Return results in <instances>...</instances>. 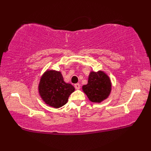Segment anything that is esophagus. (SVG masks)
Instances as JSON below:
<instances>
[{"instance_id": "esophagus-1", "label": "esophagus", "mask_w": 151, "mask_h": 151, "mask_svg": "<svg viewBox=\"0 0 151 151\" xmlns=\"http://www.w3.org/2000/svg\"><path fill=\"white\" fill-rule=\"evenodd\" d=\"M75 88L76 89H79L81 88V85H80V84H75Z\"/></svg>"}]
</instances>
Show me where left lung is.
Returning a JSON list of instances; mask_svg holds the SVG:
<instances>
[{
  "instance_id": "obj_1",
  "label": "left lung",
  "mask_w": 151,
  "mask_h": 151,
  "mask_svg": "<svg viewBox=\"0 0 151 151\" xmlns=\"http://www.w3.org/2000/svg\"><path fill=\"white\" fill-rule=\"evenodd\" d=\"M82 90L89 100L100 103L106 99L111 90L110 78L104 71H91L89 75L88 84L82 86Z\"/></svg>"
}]
</instances>
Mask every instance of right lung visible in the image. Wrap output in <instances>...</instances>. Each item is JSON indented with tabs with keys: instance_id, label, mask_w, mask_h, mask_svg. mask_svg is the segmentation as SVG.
Wrapping results in <instances>:
<instances>
[{
	"instance_id": "1",
	"label": "right lung",
	"mask_w": 151,
	"mask_h": 151,
	"mask_svg": "<svg viewBox=\"0 0 151 151\" xmlns=\"http://www.w3.org/2000/svg\"><path fill=\"white\" fill-rule=\"evenodd\" d=\"M38 91L45 103L58 108L67 103L75 88L64 82L60 71L47 69L40 78Z\"/></svg>"
}]
</instances>
